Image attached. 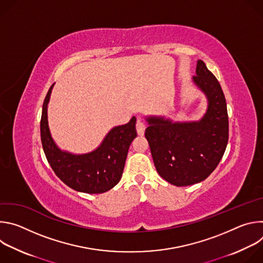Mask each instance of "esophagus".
I'll list each match as a JSON object with an SVG mask.
<instances>
[{"instance_id":"esophagus-1","label":"esophagus","mask_w":263,"mask_h":263,"mask_svg":"<svg viewBox=\"0 0 263 263\" xmlns=\"http://www.w3.org/2000/svg\"><path fill=\"white\" fill-rule=\"evenodd\" d=\"M144 130H145V125L141 120H137L136 122V131L138 135H143L144 134Z\"/></svg>"}]
</instances>
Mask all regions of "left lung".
Returning a JSON list of instances; mask_svg holds the SVG:
<instances>
[{"label":"left lung","mask_w":263,"mask_h":263,"mask_svg":"<svg viewBox=\"0 0 263 263\" xmlns=\"http://www.w3.org/2000/svg\"><path fill=\"white\" fill-rule=\"evenodd\" d=\"M193 83L205 95L207 109L198 121L174 122L164 116L145 117L147 139L157 173L168 183L187 186L204 181L219 163L229 137L222 89L202 60Z\"/></svg>","instance_id":"left-lung-1"}]
</instances>
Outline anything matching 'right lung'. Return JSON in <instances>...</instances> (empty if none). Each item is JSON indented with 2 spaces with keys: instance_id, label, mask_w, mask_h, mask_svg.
Listing matches in <instances>:
<instances>
[{
  "instance_id": "add662e5",
  "label": "right lung",
  "mask_w": 263,
  "mask_h": 263,
  "mask_svg": "<svg viewBox=\"0 0 263 263\" xmlns=\"http://www.w3.org/2000/svg\"><path fill=\"white\" fill-rule=\"evenodd\" d=\"M50 87L43 105L41 137L47 160L56 176L70 189L85 194H103L110 191L121 180L128 149L137 136L136 118L126 125L116 126L104 137L93 151L73 154L61 149L52 137L48 122Z\"/></svg>"
}]
</instances>
